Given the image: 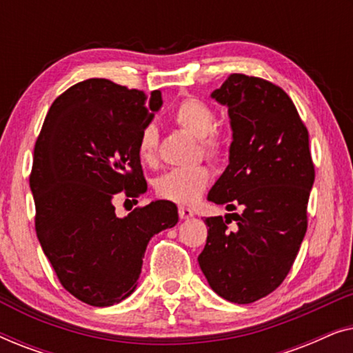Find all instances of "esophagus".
<instances>
[{"instance_id": "1", "label": "esophagus", "mask_w": 353, "mask_h": 353, "mask_svg": "<svg viewBox=\"0 0 353 353\" xmlns=\"http://www.w3.org/2000/svg\"><path fill=\"white\" fill-rule=\"evenodd\" d=\"M178 214H180L181 220H188L191 219V216H194V212H192V209H188V207H180V209H178Z\"/></svg>"}]
</instances>
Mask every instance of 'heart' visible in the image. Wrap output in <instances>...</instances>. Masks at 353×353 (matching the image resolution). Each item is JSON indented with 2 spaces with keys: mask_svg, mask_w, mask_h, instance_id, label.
Wrapping results in <instances>:
<instances>
[{
  "mask_svg": "<svg viewBox=\"0 0 353 353\" xmlns=\"http://www.w3.org/2000/svg\"><path fill=\"white\" fill-rule=\"evenodd\" d=\"M173 122L178 127L199 138V146L204 156L212 162L223 161L228 154V137L215 127L216 114L204 101L186 98L176 105L173 112ZM138 156L141 162L152 165L159 157V130L154 123H148L138 138ZM210 172L205 165L190 168H173L163 173L154 183L157 196L162 199L176 202L181 205H191L199 201L202 192L209 186Z\"/></svg>",
  "mask_w": 353,
  "mask_h": 353,
  "instance_id": "obj_1",
  "label": "heart"
}]
</instances>
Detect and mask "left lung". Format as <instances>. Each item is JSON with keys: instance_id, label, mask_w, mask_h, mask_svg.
Here are the masks:
<instances>
[{"instance_id": "left-lung-1", "label": "left lung", "mask_w": 353, "mask_h": 353, "mask_svg": "<svg viewBox=\"0 0 353 353\" xmlns=\"http://www.w3.org/2000/svg\"><path fill=\"white\" fill-rule=\"evenodd\" d=\"M212 98L228 108L233 141L207 199L243 214L205 219L197 262L220 297L252 303L284 281L305 236L315 181L308 132L284 90L259 77L231 74Z\"/></svg>"}]
</instances>
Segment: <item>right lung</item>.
Masks as SVG:
<instances>
[{
    "label": "right lung",
    "instance_id": "obj_1",
    "mask_svg": "<svg viewBox=\"0 0 353 353\" xmlns=\"http://www.w3.org/2000/svg\"><path fill=\"white\" fill-rule=\"evenodd\" d=\"M161 105L159 90L146 96L90 79L56 98L38 134L30 173L38 241L65 291L88 305L127 299L149 239L178 221L170 201L127 216L115 215L112 204L119 194L134 201L148 190L137 146Z\"/></svg>",
    "mask_w": 353,
    "mask_h": 353
}]
</instances>
